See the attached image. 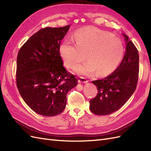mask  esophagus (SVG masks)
<instances>
[{
  "mask_svg": "<svg viewBox=\"0 0 151 151\" xmlns=\"http://www.w3.org/2000/svg\"><path fill=\"white\" fill-rule=\"evenodd\" d=\"M79 82L80 83H86L88 82V80L85 78H83V77H79Z\"/></svg>",
  "mask_w": 151,
  "mask_h": 151,
  "instance_id": "1",
  "label": "esophagus"
}]
</instances>
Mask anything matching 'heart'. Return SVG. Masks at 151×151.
<instances>
[{
    "instance_id": "b5f03b06",
    "label": "heart",
    "mask_w": 151,
    "mask_h": 151,
    "mask_svg": "<svg viewBox=\"0 0 151 151\" xmlns=\"http://www.w3.org/2000/svg\"><path fill=\"white\" fill-rule=\"evenodd\" d=\"M75 42L67 39L59 48L60 54L69 68L74 69L86 58V63L79 66L81 74L91 76L95 72L104 76L113 72L122 60L124 47L122 41L108 32L95 27L80 29L73 35Z\"/></svg>"
}]
</instances>
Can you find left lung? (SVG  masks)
<instances>
[{"mask_svg":"<svg viewBox=\"0 0 151 151\" xmlns=\"http://www.w3.org/2000/svg\"><path fill=\"white\" fill-rule=\"evenodd\" d=\"M126 51L119 67L102 79L93 81L97 96L90 101V109L95 115H109L123 106L136 90L139 73V54L127 35Z\"/></svg>","mask_w":151,"mask_h":151,"instance_id":"8db88e82","label":"left lung"}]
</instances>
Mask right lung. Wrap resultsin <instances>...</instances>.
Instances as JSON below:
<instances>
[{
	"label": "right lung",
	"instance_id": "add662e5",
	"mask_svg": "<svg viewBox=\"0 0 151 151\" xmlns=\"http://www.w3.org/2000/svg\"><path fill=\"white\" fill-rule=\"evenodd\" d=\"M69 28L68 25L40 29L18 51L17 88L29 107L43 116H52L63 112L68 91L78 83L76 76L63 67L59 52Z\"/></svg>",
	"mask_w": 151,
	"mask_h": 151
}]
</instances>
